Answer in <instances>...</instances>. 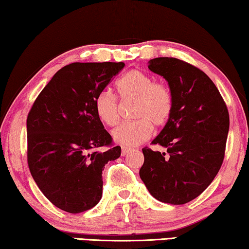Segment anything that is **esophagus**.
Returning <instances> with one entry per match:
<instances>
[{
  "label": "esophagus",
  "instance_id": "34e87169",
  "mask_svg": "<svg viewBox=\"0 0 249 249\" xmlns=\"http://www.w3.org/2000/svg\"><path fill=\"white\" fill-rule=\"evenodd\" d=\"M131 152V149L130 148H127V147H122V152H121V155L122 156H125V155H128L129 153Z\"/></svg>",
  "mask_w": 249,
  "mask_h": 249
}]
</instances>
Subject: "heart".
Listing matches in <instances>:
<instances>
[{"instance_id": "1", "label": "heart", "mask_w": 249, "mask_h": 249, "mask_svg": "<svg viewBox=\"0 0 249 249\" xmlns=\"http://www.w3.org/2000/svg\"><path fill=\"white\" fill-rule=\"evenodd\" d=\"M122 98H136L134 118L112 130V138L124 147H135L151 137L153 124L162 127L169 121L173 111L171 88L161 81H154L151 74L142 70H131L118 81ZM95 111L102 122L114 125L120 118L118 98L110 90H101L94 101Z\"/></svg>"}]
</instances>
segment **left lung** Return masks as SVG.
<instances>
[{"label": "left lung", "mask_w": 249, "mask_h": 249, "mask_svg": "<svg viewBox=\"0 0 249 249\" xmlns=\"http://www.w3.org/2000/svg\"><path fill=\"white\" fill-rule=\"evenodd\" d=\"M148 69L168 81L173 111L152 144L142 148L139 176L160 202L181 205L198 197L222 165L229 112L219 89L198 68L176 57L149 60Z\"/></svg>", "instance_id": "8db88e82"}]
</instances>
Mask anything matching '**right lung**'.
<instances>
[{"instance_id":"right-lung-1","label":"right lung","mask_w":249,"mask_h":249,"mask_svg":"<svg viewBox=\"0 0 249 249\" xmlns=\"http://www.w3.org/2000/svg\"><path fill=\"white\" fill-rule=\"evenodd\" d=\"M124 62H74L63 67L34 102L27 118V160L36 185L60 210L81 213L102 198V171L121 155L95 111V96Z\"/></svg>"}]
</instances>
